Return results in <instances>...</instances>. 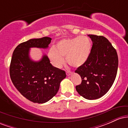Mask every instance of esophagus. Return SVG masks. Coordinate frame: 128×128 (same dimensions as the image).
Segmentation results:
<instances>
[{"label": "esophagus", "instance_id": "esophagus-1", "mask_svg": "<svg viewBox=\"0 0 128 128\" xmlns=\"http://www.w3.org/2000/svg\"><path fill=\"white\" fill-rule=\"evenodd\" d=\"M72 72H71L66 71V74H67V76H70V74H72Z\"/></svg>", "mask_w": 128, "mask_h": 128}]
</instances>
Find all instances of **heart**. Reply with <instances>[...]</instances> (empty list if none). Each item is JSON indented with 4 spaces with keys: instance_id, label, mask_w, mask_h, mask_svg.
Wrapping results in <instances>:
<instances>
[{
    "instance_id": "b5f03b06",
    "label": "heart",
    "mask_w": 128,
    "mask_h": 128,
    "mask_svg": "<svg viewBox=\"0 0 128 128\" xmlns=\"http://www.w3.org/2000/svg\"><path fill=\"white\" fill-rule=\"evenodd\" d=\"M92 49V42L88 38L79 36L73 38L61 40L55 48H50L48 57L53 66L60 68L64 62L66 56L67 63L72 67L82 66L88 59Z\"/></svg>"
}]
</instances>
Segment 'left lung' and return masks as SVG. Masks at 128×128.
Wrapping results in <instances>:
<instances>
[{"instance_id":"left-lung-1","label":"left lung","mask_w":128,"mask_h":128,"mask_svg":"<svg viewBox=\"0 0 128 128\" xmlns=\"http://www.w3.org/2000/svg\"><path fill=\"white\" fill-rule=\"evenodd\" d=\"M92 42L90 56L84 64L75 70L82 82L76 86L78 92L88 100L99 99L112 86L118 68V56L108 39L88 35Z\"/></svg>"}]
</instances>
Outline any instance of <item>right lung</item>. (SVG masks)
Instances as JSON below:
<instances>
[{
    "instance_id": "1",
    "label": "right lung",
    "mask_w": 128,
    "mask_h": 128,
    "mask_svg": "<svg viewBox=\"0 0 128 128\" xmlns=\"http://www.w3.org/2000/svg\"><path fill=\"white\" fill-rule=\"evenodd\" d=\"M51 40L48 36L30 39L17 46L12 54L10 67L11 80L17 90L34 103L44 104L50 100L66 77L65 71L54 67L47 55L39 61L29 57L30 48L46 49Z\"/></svg>"
}]
</instances>
